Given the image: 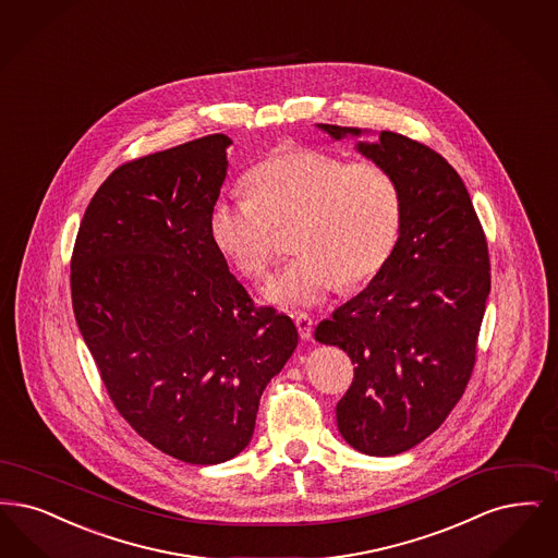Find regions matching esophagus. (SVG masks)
Listing matches in <instances>:
<instances>
[{"label":"esophagus","instance_id":"1","mask_svg":"<svg viewBox=\"0 0 558 558\" xmlns=\"http://www.w3.org/2000/svg\"><path fill=\"white\" fill-rule=\"evenodd\" d=\"M292 319H294V326L299 330V336L303 340H310L313 335L312 315H307V313H292Z\"/></svg>","mask_w":558,"mask_h":558}]
</instances>
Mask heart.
Here are the masks:
<instances>
[{
    "label": "heart",
    "mask_w": 558,
    "mask_h": 558,
    "mask_svg": "<svg viewBox=\"0 0 558 558\" xmlns=\"http://www.w3.org/2000/svg\"><path fill=\"white\" fill-rule=\"evenodd\" d=\"M241 195H222L209 211L216 246L248 280L268 274L278 230L296 253L269 278L266 296L282 310L319 305L340 284L378 276L399 243L402 191L378 161H347L312 147L278 149L246 177Z\"/></svg>",
    "instance_id": "obj_1"
}]
</instances>
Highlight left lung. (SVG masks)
<instances>
[{"mask_svg":"<svg viewBox=\"0 0 558 558\" xmlns=\"http://www.w3.org/2000/svg\"><path fill=\"white\" fill-rule=\"evenodd\" d=\"M340 138L357 129L322 124ZM359 151L401 184L399 243L372 284L315 328L355 363L336 404L342 438L390 457L425 440L461 401L477 359L490 255L468 189L445 157L404 134Z\"/></svg>","mask_w":558,"mask_h":558,"instance_id":"obj_1","label":"left lung"}]
</instances>
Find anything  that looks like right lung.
I'll return each mask as SVG.
<instances>
[{"mask_svg":"<svg viewBox=\"0 0 558 558\" xmlns=\"http://www.w3.org/2000/svg\"><path fill=\"white\" fill-rule=\"evenodd\" d=\"M230 143L207 134L118 166L70 259L74 317L116 411L191 465L248 445L262 392L299 340L289 315L255 305L211 241Z\"/></svg>","mask_w":558,"mask_h":558,"instance_id":"obj_1","label":"right lung"}]
</instances>
